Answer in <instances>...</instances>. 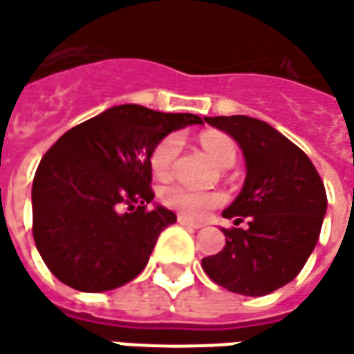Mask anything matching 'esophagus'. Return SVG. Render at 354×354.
<instances>
[{
  "instance_id": "esophagus-1",
  "label": "esophagus",
  "mask_w": 354,
  "mask_h": 354,
  "mask_svg": "<svg viewBox=\"0 0 354 354\" xmlns=\"http://www.w3.org/2000/svg\"><path fill=\"white\" fill-rule=\"evenodd\" d=\"M178 223L182 225V227H187V228H201L203 225L201 223H194V221H189L186 217H178Z\"/></svg>"
}]
</instances>
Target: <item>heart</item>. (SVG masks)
I'll return each mask as SVG.
<instances>
[{
    "mask_svg": "<svg viewBox=\"0 0 354 354\" xmlns=\"http://www.w3.org/2000/svg\"><path fill=\"white\" fill-rule=\"evenodd\" d=\"M199 143L205 149L209 157L217 162L218 167L228 168L234 165L236 158V145L234 141L221 131H205L199 137ZM180 153V137H165L151 155V168L155 176H167L172 170V165ZM160 199L167 207L178 211L186 218H203L211 209L225 203V196L218 192H192L182 186H167L160 192Z\"/></svg>",
    "mask_w": 354,
    "mask_h": 354,
    "instance_id": "obj_1",
    "label": "heart"
}]
</instances>
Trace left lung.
Wrapping results in <instances>:
<instances>
[{"label":"left lung","instance_id":"left-lung-1","mask_svg":"<svg viewBox=\"0 0 354 354\" xmlns=\"http://www.w3.org/2000/svg\"><path fill=\"white\" fill-rule=\"evenodd\" d=\"M236 141L246 160V180L223 211L234 225L223 228L227 244L201 266L230 292L263 297L285 287L304 268L328 211L326 187L302 149L261 120L205 118Z\"/></svg>","mask_w":354,"mask_h":354}]
</instances>
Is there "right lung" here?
<instances>
[{
  "label": "right lung",
  "instance_id": "1",
  "mask_svg": "<svg viewBox=\"0 0 354 354\" xmlns=\"http://www.w3.org/2000/svg\"><path fill=\"white\" fill-rule=\"evenodd\" d=\"M194 124L203 120L120 104L50 147L32 182V234L62 283L104 292L143 271L158 234L176 223L170 209H147L155 197L151 155L168 133Z\"/></svg>",
  "mask_w": 354,
  "mask_h": 354
}]
</instances>
